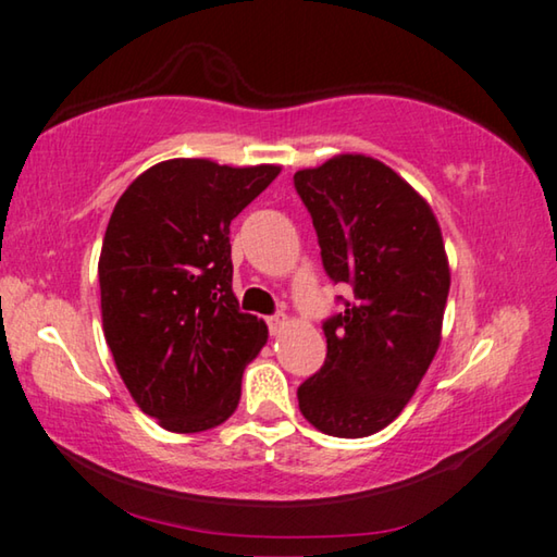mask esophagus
Here are the masks:
<instances>
[{"mask_svg": "<svg viewBox=\"0 0 557 557\" xmlns=\"http://www.w3.org/2000/svg\"><path fill=\"white\" fill-rule=\"evenodd\" d=\"M285 326H287V317L285 314L268 317V329H270L272 336H280L282 332H285Z\"/></svg>", "mask_w": 557, "mask_h": 557, "instance_id": "1", "label": "esophagus"}]
</instances>
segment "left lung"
<instances>
[{"label":"left lung","instance_id":"obj_1","mask_svg":"<svg viewBox=\"0 0 557 557\" xmlns=\"http://www.w3.org/2000/svg\"><path fill=\"white\" fill-rule=\"evenodd\" d=\"M326 275L354 289L324 322L326 361L299 385L324 435L369 437L398 418L437 354L449 265L435 213L391 166L338 154L301 169Z\"/></svg>","mask_w":557,"mask_h":557}]
</instances>
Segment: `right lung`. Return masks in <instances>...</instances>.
Wrapping results in <instances>:
<instances>
[{"mask_svg":"<svg viewBox=\"0 0 557 557\" xmlns=\"http://www.w3.org/2000/svg\"><path fill=\"white\" fill-rule=\"evenodd\" d=\"M280 174L169 159L120 196L102 240V332L139 410L169 432L231 418L243 371L268 342L233 295L231 221Z\"/></svg>","mask_w":557,"mask_h":557,"instance_id":"add662e5","label":"right lung"}]
</instances>
